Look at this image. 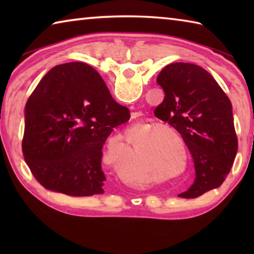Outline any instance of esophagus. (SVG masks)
<instances>
[{"mask_svg":"<svg viewBox=\"0 0 254 254\" xmlns=\"http://www.w3.org/2000/svg\"><path fill=\"white\" fill-rule=\"evenodd\" d=\"M136 117H137V113H132V114H131V118H132V119H135Z\"/></svg>","mask_w":254,"mask_h":254,"instance_id":"esophagus-1","label":"esophagus"}]
</instances>
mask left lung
<instances>
[{
  "label": "left lung",
  "instance_id": "8db88e82",
  "mask_svg": "<svg viewBox=\"0 0 254 254\" xmlns=\"http://www.w3.org/2000/svg\"><path fill=\"white\" fill-rule=\"evenodd\" d=\"M157 83L165 100L154 115L182 134L194 159V184L178 196L195 198L220 187L238 152L230 98L207 70L194 64H170Z\"/></svg>",
  "mask_w": 254,
  "mask_h": 254
}]
</instances>
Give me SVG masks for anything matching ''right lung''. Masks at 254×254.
<instances>
[{
  "label": "right lung",
  "instance_id": "right-lung-1",
  "mask_svg": "<svg viewBox=\"0 0 254 254\" xmlns=\"http://www.w3.org/2000/svg\"><path fill=\"white\" fill-rule=\"evenodd\" d=\"M128 120L130 111L113 100L93 67L84 63L56 66L25 104V163L48 190L103 194V145L113 128Z\"/></svg>",
  "mask_w": 254,
  "mask_h": 254
}]
</instances>
